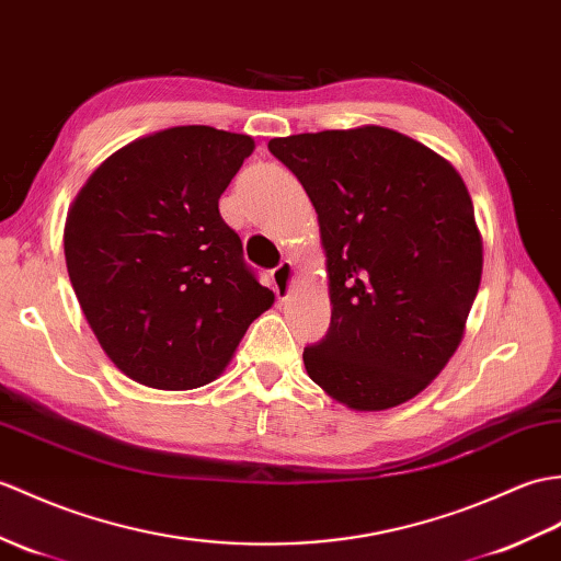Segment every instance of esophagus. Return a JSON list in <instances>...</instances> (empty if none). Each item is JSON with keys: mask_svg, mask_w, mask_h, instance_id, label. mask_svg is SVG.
I'll return each instance as SVG.
<instances>
[{"mask_svg": "<svg viewBox=\"0 0 561 561\" xmlns=\"http://www.w3.org/2000/svg\"><path fill=\"white\" fill-rule=\"evenodd\" d=\"M272 282H275V289L282 298L291 294L296 282V265L291 260H282V263L272 270Z\"/></svg>", "mask_w": 561, "mask_h": 561, "instance_id": "esophagus-1", "label": "esophagus"}]
</instances>
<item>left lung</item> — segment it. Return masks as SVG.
Segmentation results:
<instances>
[{
  "label": "left lung",
  "instance_id": "8db88e82",
  "mask_svg": "<svg viewBox=\"0 0 561 561\" xmlns=\"http://www.w3.org/2000/svg\"><path fill=\"white\" fill-rule=\"evenodd\" d=\"M318 213L330 332L310 380L354 411L421 394L459 348L483 275L473 201L449 160L385 126L272 138Z\"/></svg>",
  "mask_w": 561,
  "mask_h": 561
}]
</instances>
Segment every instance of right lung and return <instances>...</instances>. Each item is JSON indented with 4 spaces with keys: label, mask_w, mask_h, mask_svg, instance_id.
<instances>
[{
    "label": "right lung",
    "mask_w": 561,
    "mask_h": 561,
    "mask_svg": "<svg viewBox=\"0 0 561 561\" xmlns=\"http://www.w3.org/2000/svg\"><path fill=\"white\" fill-rule=\"evenodd\" d=\"M255 140L174 126L110 154L67 213L69 279L104 354L167 392L217 380L249 324L275 304L219 215Z\"/></svg>",
    "instance_id": "obj_1"
}]
</instances>
